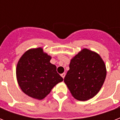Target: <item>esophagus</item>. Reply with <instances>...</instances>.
<instances>
[{
	"instance_id": "obj_1",
	"label": "esophagus",
	"mask_w": 120,
	"mask_h": 120,
	"mask_svg": "<svg viewBox=\"0 0 120 120\" xmlns=\"http://www.w3.org/2000/svg\"><path fill=\"white\" fill-rule=\"evenodd\" d=\"M65 75H66L65 73H63L62 74H61V76H62L63 79H64V78H65Z\"/></svg>"
}]
</instances>
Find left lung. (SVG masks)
Here are the masks:
<instances>
[{"instance_id": "1", "label": "left lung", "mask_w": 120, "mask_h": 120, "mask_svg": "<svg viewBox=\"0 0 120 120\" xmlns=\"http://www.w3.org/2000/svg\"><path fill=\"white\" fill-rule=\"evenodd\" d=\"M70 70L64 79L75 99L85 101L98 93L106 75V66L98 53L83 49L70 63Z\"/></svg>"}]
</instances>
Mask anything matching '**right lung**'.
Returning a JSON list of instances; mask_svg holds the SVG:
<instances>
[{
    "label": "right lung",
    "mask_w": 120,
    "mask_h": 120,
    "mask_svg": "<svg viewBox=\"0 0 120 120\" xmlns=\"http://www.w3.org/2000/svg\"><path fill=\"white\" fill-rule=\"evenodd\" d=\"M51 56L41 48L27 50L20 58L16 70L18 83L29 97L42 100L63 78L50 62Z\"/></svg>",
    "instance_id": "obj_1"
}]
</instances>
